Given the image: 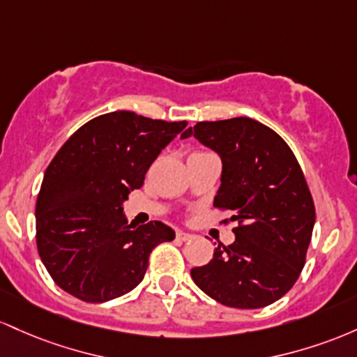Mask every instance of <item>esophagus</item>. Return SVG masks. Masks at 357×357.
Returning a JSON list of instances; mask_svg holds the SVG:
<instances>
[{"label":"esophagus","instance_id":"esophagus-1","mask_svg":"<svg viewBox=\"0 0 357 357\" xmlns=\"http://www.w3.org/2000/svg\"><path fill=\"white\" fill-rule=\"evenodd\" d=\"M192 238L190 232H185V231H177V239L178 241H189Z\"/></svg>","mask_w":357,"mask_h":357}]
</instances>
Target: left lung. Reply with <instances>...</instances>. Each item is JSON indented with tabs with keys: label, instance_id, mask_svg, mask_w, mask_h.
Segmentation results:
<instances>
[{
	"label": "left lung",
	"instance_id": "8db88e82",
	"mask_svg": "<svg viewBox=\"0 0 357 357\" xmlns=\"http://www.w3.org/2000/svg\"><path fill=\"white\" fill-rule=\"evenodd\" d=\"M192 135L221 157L214 207L232 212L224 224L238 222L236 241L192 268V280L226 307L270 305L298 280L314 231V199L298 160L282 136L244 116L200 121L182 138Z\"/></svg>",
	"mask_w": 357,
	"mask_h": 357
}]
</instances>
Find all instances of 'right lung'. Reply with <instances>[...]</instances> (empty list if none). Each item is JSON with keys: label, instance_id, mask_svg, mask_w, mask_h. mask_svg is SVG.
Wrapping results in <instances>:
<instances>
[{"label": "right lung", "instance_id": "1", "mask_svg": "<svg viewBox=\"0 0 357 357\" xmlns=\"http://www.w3.org/2000/svg\"><path fill=\"white\" fill-rule=\"evenodd\" d=\"M185 126L114 111L87 121L57 151L35 218L38 255L63 291L87 303L121 297L143 280L151 251L175 238L160 221L128 224L123 202Z\"/></svg>", "mask_w": 357, "mask_h": 357}]
</instances>
